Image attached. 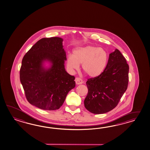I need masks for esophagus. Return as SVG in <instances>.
I'll list each match as a JSON object with an SVG mask.
<instances>
[{
  "label": "esophagus",
  "mask_w": 150,
  "mask_h": 150,
  "mask_svg": "<svg viewBox=\"0 0 150 150\" xmlns=\"http://www.w3.org/2000/svg\"><path fill=\"white\" fill-rule=\"evenodd\" d=\"M75 82L77 85H80V84H83V80L81 79H80V78H78V77L76 78Z\"/></svg>",
  "instance_id": "esophagus-1"
}]
</instances>
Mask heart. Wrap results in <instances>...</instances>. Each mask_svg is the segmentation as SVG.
<instances>
[{"label":"heart","mask_w":150,"mask_h":150,"mask_svg":"<svg viewBox=\"0 0 150 150\" xmlns=\"http://www.w3.org/2000/svg\"><path fill=\"white\" fill-rule=\"evenodd\" d=\"M108 56L101 48L93 46L78 47L74 50L73 56H67L66 64L71 71L78 70L82 64L84 72L91 77H97L105 70L108 63Z\"/></svg>","instance_id":"b5f03b06"}]
</instances>
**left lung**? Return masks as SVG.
Segmentation results:
<instances>
[{
    "instance_id": "obj_1",
    "label": "left lung",
    "mask_w": 150,
    "mask_h": 150,
    "mask_svg": "<svg viewBox=\"0 0 150 150\" xmlns=\"http://www.w3.org/2000/svg\"><path fill=\"white\" fill-rule=\"evenodd\" d=\"M129 65L118 49L109 55L100 75L87 79L88 93L84 105L88 111L103 114L115 108L127 88Z\"/></svg>"
}]
</instances>
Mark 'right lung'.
<instances>
[{
  "label": "right lung",
  "mask_w": 150,
  "mask_h": 150,
  "mask_svg": "<svg viewBox=\"0 0 150 150\" xmlns=\"http://www.w3.org/2000/svg\"><path fill=\"white\" fill-rule=\"evenodd\" d=\"M63 41L59 37L41 39L22 60L20 80L26 99L44 110L59 109L69 92L76 86L75 77L65 69L66 57ZM45 60L52 64L48 69L42 66Z\"/></svg>",
  "instance_id": "right-lung-1"
}]
</instances>
